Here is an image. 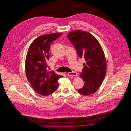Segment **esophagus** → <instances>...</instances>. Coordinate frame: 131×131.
Segmentation results:
<instances>
[{
  "mask_svg": "<svg viewBox=\"0 0 131 131\" xmlns=\"http://www.w3.org/2000/svg\"><path fill=\"white\" fill-rule=\"evenodd\" d=\"M68 75L69 76V77H74V76H77L78 75V74L75 72H71V73H69L68 74Z\"/></svg>",
  "mask_w": 131,
  "mask_h": 131,
  "instance_id": "1",
  "label": "esophagus"
}]
</instances>
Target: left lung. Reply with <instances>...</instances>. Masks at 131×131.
I'll return each instance as SVG.
<instances>
[{"label":"left lung","mask_w":131,"mask_h":131,"mask_svg":"<svg viewBox=\"0 0 131 131\" xmlns=\"http://www.w3.org/2000/svg\"><path fill=\"white\" fill-rule=\"evenodd\" d=\"M68 38L74 45L78 56L86 61L80 77L84 85L78 92L84 96L93 94L102 84L106 73V61L103 49L97 39L81 30L70 32Z\"/></svg>","instance_id":"1"}]
</instances>
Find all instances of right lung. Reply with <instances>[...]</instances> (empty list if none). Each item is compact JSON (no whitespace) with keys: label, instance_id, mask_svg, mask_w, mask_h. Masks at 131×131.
I'll list each match as a JSON object with an SVG mask.
<instances>
[{"label":"right lung","instance_id":"add662e5","mask_svg":"<svg viewBox=\"0 0 131 131\" xmlns=\"http://www.w3.org/2000/svg\"><path fill=\"white\" fill-rule=\"evenodd\" d=\"M62 33L45 34L37 38L30 45L26 58V77L32 87L38 94L47 96L58 88V81L62 75L54 71L48 72L46 61L52 42Z\"/></svg>","mask_w":131,"mask_h":131}]
</instances>
